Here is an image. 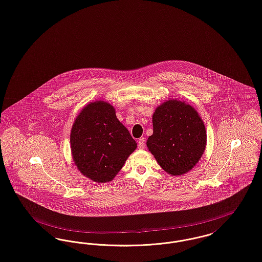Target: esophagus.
<instances>
[{
	"instance_id": "obj_1",
	"label": "esophagus",
	"mask_w": 262,
	"mask_h": 262,
	"mask_svg": "<svg viewBox=\"0 0 262 262\" xmlns=\"http://www.w3.org/2000/svg\"><path fill=\"white\" fill-rule=\"evenodd\" d=\"M138 146H139V149H143L144 148V139L143 138H140L138 140Z\"/></svg>"
}]
</instances>
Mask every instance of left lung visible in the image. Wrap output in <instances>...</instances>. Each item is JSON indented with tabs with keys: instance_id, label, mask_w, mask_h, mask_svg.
I'll list each match as a JSON object with an SVG mask.
<instances>
[{
	"instance_id": "1",
	"label": "left lung",
	"mask_w": 262,
	"mask_h": 262,
	"mask_svg": "<svg viewBox=\"0 0 262 262\" xmlns=\"http://www.w3.org/2000/svg\"><path fill=\"white\" fill-rule=\"evenodd\" d=\"M154 134L146 140L148 150L171 176L192 169L206 149L207 133L198 112L177 99L167 100L152 115Z\"/></svg>"
}]
</instances>
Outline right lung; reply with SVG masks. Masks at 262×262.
I'll use <instances>...</instances> for the list:
<instances>
[{
	"label": "right lung",
	"mask_w": 262,
	"mask_h": 262,
	"mask_svg": "<svg viewBox=\"0 0 262 262\" xmlns=\"http://www.w3.org/2000/svg\"><path fill=\"white\" fill-rule=\"evenodd\" d=\"M70 146L77 169L97 183L112 181L138 144L105 101L87 104L75 119Z\"/></svg>",
	"instance_id": "obj_1"
}]
</instances>
